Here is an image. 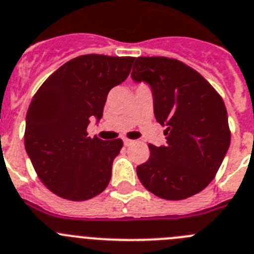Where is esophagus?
I'll return each mask as SVG.
<instances>
[{
    "label": "esophagus",
    "instance_id": "obj_1",
    "mask_svg": "<svg viewBox=\"0 0 254 254\" xmlns=\"http://www.w3.org/2000/svg\"><path fill=\"white\" fill-rule=\"evenodd\" d=\"M123 143H125V146H129L133 143V141H132V139H128V138H125L123 139Z\"/></svg>",
    "mask_w": 254,
    "mask_h": 254
}]
</instances>
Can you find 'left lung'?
<instances>
[{
	"mask_svg": "<svg viewBox=\"0 0 254 254\" xmlns=\"http://www.w3.org/2000/svg\"><path fill=\"white\" fill-rule=\"evenodd\" d=\"M132 63V79L150 84L156 121L166 127V146L148 145L150 157L137 166V176L162 199L192 196L217 175L229 148L224 102L206 79L179 60L139 57Z\"/></svg>",
	"mask_w": 254,
	"mask_h": 254,
	"instance_id": "obj_1",
	"label": "left lung"
}]
</instances>
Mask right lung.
Listing matches in <instances>:
<instances>
[{
    "instance_id": "1",
    "label": "right lung",
    "mask_w": 254,
    "mask_h": 254,
    "mask_svg": "<svg viewBox=\"0 0 254 254\" xmlns=\"http://www.w3.org/2000/svg\"><path fill=\"white\" fill-rule=\"evenodd\" d=\"M133 58L88 54L69 60L35 93L26 115L25 148L51 192L73 201L101 194L109 184L121 138L88 136L109 90L126 80Z\"/></svg>"
}]
</instances>
